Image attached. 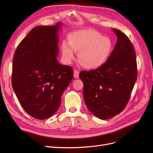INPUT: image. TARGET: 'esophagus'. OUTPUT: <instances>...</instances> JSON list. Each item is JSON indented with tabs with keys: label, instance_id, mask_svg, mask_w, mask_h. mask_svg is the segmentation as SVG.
Listing matches in <instances>:
<instances>
[{
	"label": "esophagus",
	"instance_id": "obj_1",
	"mask_svg": "<svg viewBox=\"0 0 153 153\" xmlns=\"http://www.w3.org/2000/svg\"><path fill=\"white\" fill-rule=\"evenodd\" d=\"M74 77L75 78H78V77H79V71L76 70V69L74 70Z\"/></svg>",
	"mask_w": 153,
	"mask_h": 153
}]
</instances>
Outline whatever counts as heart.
<instances>
[{"mask_svg":"<svg viewBox=\"0 0 153 153\" xmlns=\"http://www.w3.org/2000/svg\"><path fill=\"white\" fill-rule=\"evenodd\" d=\"M68 43L61 44V52L64 62H71L75 52H79L82 64L88 69H96L107 62L112 52V41L93 29H83L71 32L68 36Z\"/></svg>","mask_w":153,"mask_h":153,"instance_id":"1","label":"heart"}]
</instances>
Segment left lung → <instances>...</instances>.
<instances>
[{"mask_svg":"<svg viewBox=\"0 0 153 153\" xmlns=\"http://www.w3.org/2000/svg\"><path fill=\"white\" fill-rule=\"evenodd\" d=\"M112 30L117 41L107 62L79 74L87 107L101 119L112 118L124 109L137 78L136 54L130 39L121 30Z\"/></svg>","mask_w":153,"mask_h":153,"instance_id":"obj_1","label":"left lung"}]
</instances>
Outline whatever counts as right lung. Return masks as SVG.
Instances as JSON below:
<instances>
[{
  "label": "right lung",
  "instance_id": "1",
  "mask_svg": "<svg viewBox=\"0 0 153 153\" xmlns=\"http://www.w3.org/2000/svg\"><path fill=\"white\" fill-rule=\"evenodd\" d=\"M61 24L36 26L18 45L13 59L12 86L25 112L45 119L57 112L73 78L72 67L60 64L58 32Z\"/></svg>",
  "mask_w": 153,
  "mask_h": 153
}]
</instances>
